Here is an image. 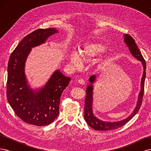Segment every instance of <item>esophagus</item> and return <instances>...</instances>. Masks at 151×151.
<instances>
[{"label": "esophagus", "mask_w": 151, "mask_h": 151, "mask_svg": "<svg viewBox=\"0 0 151 151\" xmlns=\"http://www.w3.org/2000/svg\"><path fill=\"white\" fill-rule=\"evenodd\" d=\"M77 83H78L81 85H84L85 84V81L83 79H79L78 81H77Z\"/></svg>", "instance_id": "34e87169"}]
</instances>
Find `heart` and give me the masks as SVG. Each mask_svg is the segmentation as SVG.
<instances>
[{
	"mask_svg": "<svg viewBox=\"0 0 151 151\" xmlns=\"http://www.w3.org/2000/svg\"><path fill=\"white\" fill-rule=\"evenodd\" d=\"M105 50L106 47L101 42L98 41L88 42L84 45L79 55L77 53H73L70 55L69 57L70 63L76 68L79 67L82 65V61L89 62L94 57L104 52Z\"/></svg>",
	"mask_w": 151,
	"mask_h": 151,
	"instance_id": "1",
	"label": "heart"
}]
</instances>
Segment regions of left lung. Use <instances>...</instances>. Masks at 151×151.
Returning a JSON list of instances; mask_svg holds the SVG:
<instances>
[{
	"label": "left lung",
	"mask_w": 151,
	"mask_h": 151,
	"mask_svg": "<svg viewBox=\"0 0 151 151\" xmlns=\"http://www.w3.org/2000/svg\"><path fill=\"white\" fill-rule=\"evenodd\" d=\"M124 41L129 47L131 54L137 60L141 61L144 67V72L142 74V77L141 79L140 83V91L139 94L138 101L137 103V106L135 108L134 110L132 113L131 115L127 117L126 119L123 120L116 122H104L101 120L98 119L97 117H96L93 113V83L96 80V76L93 75L90 77L89 82L91 83L90 85L88 86L86 89V97L85 99V107H84V118L87 123L93 129L96 130H115L118 129L124 125H125L127 122H129L132 118H133L135 114L137 113L140 108L142 101L143 94L144 91V83L145 79V68H146V63L144 60V57L142 55V53L139 48L137 46L135 40L129 35L125 34L124 35Z\"/></svg>",
	"instance_id": "1"
}]
</instances>
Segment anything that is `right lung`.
Instances as JSON below:
<instances>
[{
    "label": "right lung",
    "mask_w": 151,
    "mask_h": 151,
    "mask_svg": "<svg viewBox=\"0 0 151 151\" xmlns=\"http://www.w3.org/2000/svg\"><path fill=\"white\" fill-rule=\"evenodd\" d=\"M55 28L38 29L26 36L11 53L8 62L7 98L17 116L24 122L36 126L48 125L59 114L63 91L71 80L57 70L43 88H29L24 73L26 58L31 48L46 42L58 33Z\"/></svg>",
    "instance_id": "1"
}]
</instances>
